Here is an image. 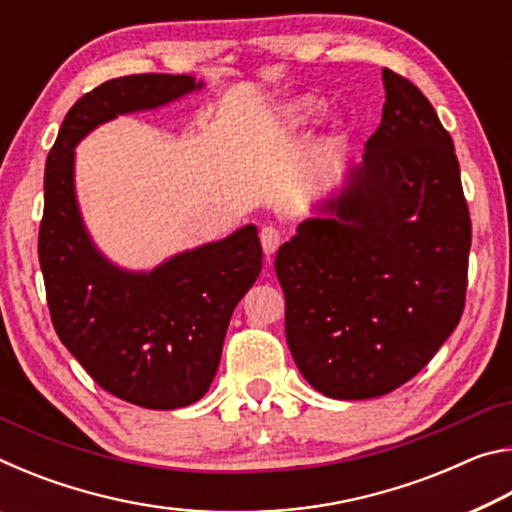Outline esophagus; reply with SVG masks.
Masks as SVG:
<instances>
[{"mask_svg":"<svg viewBox=\"0 0 512 512\" xmlns=\"http://www.w3.org/2000/svg\"><path fill=\"white\" fill-rule=\"evenodd\" d=\"M259 241H262L264 253L271 257V255H275V250L282 244V232L273 228V225H266V228H262V232H259Z\"/></svg>","mask_w":512,"mask_h":512,"instance_id":"obj_1","label":"esophagus"}]
</instances>
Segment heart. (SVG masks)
I'll list each match as a JSON object with an SVG mask.
<instances>
[{"label":"heart","mask_w":512,"mask_h":512,"mask_svg":"<svg viewBox=\"0 0 512 512\" xmlns=\"http://www.w3.org/2000/svg\"><path fill=\"white\" fill-rule=\"evenodd\" d=\"M318 110H320V106L316 99L302 97L284 108V121H289L291 126H302V124H307V121L314 119Z\"/></svg>","instance_id":"obj_1"}]
</instances>
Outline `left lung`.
Instances as JSON below:
<instances>
[{
	"instance_id": "obj_1",
	"label": "left lung",
	"mask_w": 512,
	"mask_h": 512,
	"mask_svg": "<svg viewBox=\"0 0 512 512\" xmlns=\"http://www.w3.org/2000/svg\"><path fill=\"white\" fill-rule=\"evenodd\" d=\"M381 124L323 212L275 257L287 343L318 393L370 400L427 366L465 307L472 223L454 142L384 69Z\"/></svg>"
}]
</instances>
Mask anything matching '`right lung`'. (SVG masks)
<instances>
[{
	"label": "right lung",
	"mask_w": 512,
	"mask_h": 512,
	"mask_svg": "<svg viewBox=\"0 0 512 512\" xmlns=\"http://www.w3.org/2000/svg\"><path fill=\"white\" fill-rule=\"evenodd\" d=\"M201 88L187 74L101 83L69 108L45 167L38 257L51 323L103 391L144 409H180L207 393L232 311L262 271V246L255 225H244L153 271L112 264L83 223L74 146L117 115L167 106Z\"/></svg>",
	"instance_id": "add662e5"
}]
</instances>
